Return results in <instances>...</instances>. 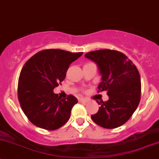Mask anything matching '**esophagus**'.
<instances>
[{
	"mask_svg": "<svg viewBox=\"0 0 159 159\" xmlns=\"http://www.w3.org/2000/svg\"><path fill=\"white\" fill-rule=\"evenodd\" d=\"M79 102H88V99H84V98H80V99H79Z\"/></svg>",
	"mask_w": 159,
	"mask_h": 159,
	"instance_id": "1",
	"label": "esophagus"
}]
</instances>
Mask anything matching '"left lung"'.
Returning <instances> with one entry per match:
<instances>
[{
    "label": "left lung",
    "instance_id": "obj_1",
    "mask_svg": "<svg viewBox=\"0 0 159 159\" xmlns=\"http://www.w3.org/2000/svg\"><path fill=\"white\" fill-rule=\"evenodd\" d=\"M94 62L101 76L98 92L106 91L109 99L99 102V111L92 115L93 122L106 129H115L127 122L138 107L141 79L136 66L123 53L99 50L85 54Z\"/></svg>",
    "mask_w": 159,
    "mask_h": 159
}]
</instances>
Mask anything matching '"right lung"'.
<instances>
[{"label": "right lung", "mask_w": 159, "mask_h": 159, "mask_svg": "<svg viewBox=\"0 0 159 159\" xmlns=\"http://www.w3.org/2000/svg\"><path fill=\"white\" fill-rule=\"evenodd\" d=\"M83 53L50 49L38 52L21 70L18 80V99L22 110L36 126L56 130L69 120L78 100L70 95L62 99L53 92L66 77V70Z\"/></svg>", "instance_id": "right-lung-1"}]
</instances>
